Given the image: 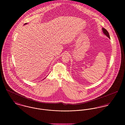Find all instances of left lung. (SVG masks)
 <instances>
[{
	"label": "left lung",
	"instance_id": "obj_1",
	"mask_svg": "<svg viewBox=\"0 0 125 125\" xmlns=\"http://www.w3.org/2000/svg\"><path fill=\"white\" fill-rule=\"evenodd\" d=\"M102 30H103V32L104 34L105 35H106V36H107V37H108L110 39V37L109 34V33L108 32V31H107V30H106L105 29H104V28H102Z\"/></svg>",
	"mask_w": 125,
	"mask_h": 125
}]
</instances>
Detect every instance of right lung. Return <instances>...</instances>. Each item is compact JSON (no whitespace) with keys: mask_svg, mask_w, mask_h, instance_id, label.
<instances>
[{"mask_svg":"<svg viewBox=\"0 0 125 125\" xmlns=\"http://www.w3.org/2000/svg\"><path fill=\"white\" fill-rule=\"evenodd\" d=\"M27 24V23H25V24H24V25H25V24ZM45 78H46V77H45ZM44 79H45V78H44Z\"/></svg>","mask_w":125,"mask_h":125,"instance_id":"1","label":"right lung"}]
</instances>
